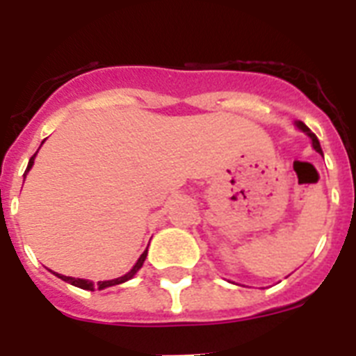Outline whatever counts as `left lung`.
<instances>
[{
    "label": "left lung",
    "mask_w": 356,
    "mask_h": 356,
    "mask_svg": "<svg viewBox=\"0 0 356 356\" xmlns=\"http://www.w3.org/2000/svg\"><path fill=\"white\" fill-rule=\"evenodd\" d=\"M298 128H300V130H303L305 134H307L308 137H310V139H312V146H314V149H316L317 153H321V155H323V149H321L319 139H317V137H316V134H312V131L308 130V127H305L303 122H298Z\"/></svg>",
    "instance_id": "left-lung-1"
}]
</instances>
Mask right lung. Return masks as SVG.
Segmentation results:
<instances>
[{"instance_id": "1", "label": "right lung", "mask_w": 356, "mask_h": 356, "mask_svg": "<svg viewBox=\"0 0 356 356\" xmlns=\"http://www.w3.org/2000/svg\"><path fill=\"white\" fill-rule=\"evenodd\" d=\"M37 155V153H35ZM35 155L31 156L30 162H28V168L26 171H24V175H26L28 171H30V168L33 165V159H35ZM146 254H147V250L144 251L143 254H140V259L137 260V264L134 266V269H131L130 273H127L124 276H121V278H115V280H108V282H97V289H106V287H112V285H119L122 284V282H128L130 278H134V275L137 271H139L140 267H143L144 260H146ZM60 280H64V282H67V284L74 285V287H80V289H85V291H94V284L92 282H89V280H80V278H71V276H64V275H56Z\"/></svg>"}]
</instances>
